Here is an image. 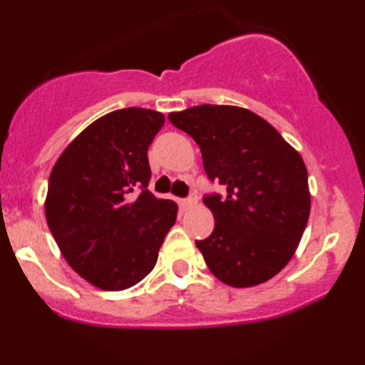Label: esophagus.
Instances as JSON below:
<instances>
[{
  "label": "esophagus",
  "mask_w": 365,
  "mask_h": 365,
  "mask_svg": "<svg viewBox=\"0 0 365 365\" xmlns=\"http://www.w3.org/2000/svg\"><path fill=\"white\" fill-rule=\"evenodd\" d=\"M196 204H197V196H196V194H191V196L186 197L182 201V207L184 209H191V207L196 206Z\"/></svg>",
  "instance_id": "esophagus-1"
}]
</instances>
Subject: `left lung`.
Masks as SVG:
<instances>
[{
	"instance_id": "1",
	"label": "left lung",
	"mask_w": 365,
	"mask_h": 365,
	"mask_svg": "<svg viewBox=\"0 0 365 365\" xmlns=\"http://www.w3.org/2000/svg\"><path fill=\"white\" fill-rule=\"evenodd\" d=\"M202 153L207 178L226 196L202 199L214 231L196 241L209 271L231 287H252L281 272L311 212L301 154L266 119L244 108L201 104L169 114Z\"/></svg>"
}]
</instances>
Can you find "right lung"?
<instances>
[{
    "label": "right lung",
    "mask_w": 365,
    "mask_h": 365,
    "mask_svg": "<svg viewBox=\"0 0 365 365\" xmlns=\"http://www.w3.org/2000/svg\"><path fill=\"white\" fill-rule=\"evenodd\" d=\"M164 114L118 109L89 124L58 158L46 221L66 262L103 291L143 281L178 216V204L148 189V148Z\"/></svg>",
    "instance_id": "1"
}]
</instances>
